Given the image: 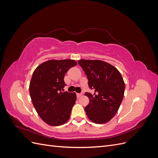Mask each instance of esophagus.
<instances>
[{"mask_svg": "<svg viewBox=\"0 0 158 158\" xmlns=\"http://www.w3.org/2000/svg\"><path fill=\"white\" fill-rule=\"evenodd\" d=\"M82 94H76V96H77V98H79L80 97H81V96H82Z\"/></svg>", "mask_w": 158, "mask_h": 158, "instance_id": "34e87169", "label": "esophagus"}]
</instances>
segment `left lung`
I'll use <instances>...</instances> for the list:
<instances>
[{"label":"left lung","mask_w":158,"mask_h":158,"mask_svg":"<svg viewBox=\"0 0 158 158\" xmlns=\"http://www.w3.org/2000/svg\"><path fill=\"white\" fill-rule=\"evenodd\" d=\"M78 64L87 76L85 92L89 103L85 107L88 118L97 124L107 123L115 115L123 101L125 85L121 73L113 66L99 60H80Z\"/></svg>","instance_id":"1"}]
</instances>
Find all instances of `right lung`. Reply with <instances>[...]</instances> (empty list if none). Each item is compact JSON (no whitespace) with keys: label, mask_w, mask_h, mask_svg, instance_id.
Wrapping results in <instances>:
<instances>
[{"label":"right lung","mask_w":158,"mask_h":158,"mask_svg":"<svg viewBox=\"0 0 158 158\" xmlns=\"http://www.w3.org/2000/svg\"><path fill=\"white\" fill-rule=\"evenodd\" d=\"M75 60H51L34 70L30 84V94L33 106L44 122L51 126H60L69 121L76 95L62 92L66 85L64 76Z\"/></svg>","instance_id":"right-lung-1"}]
</instances>
